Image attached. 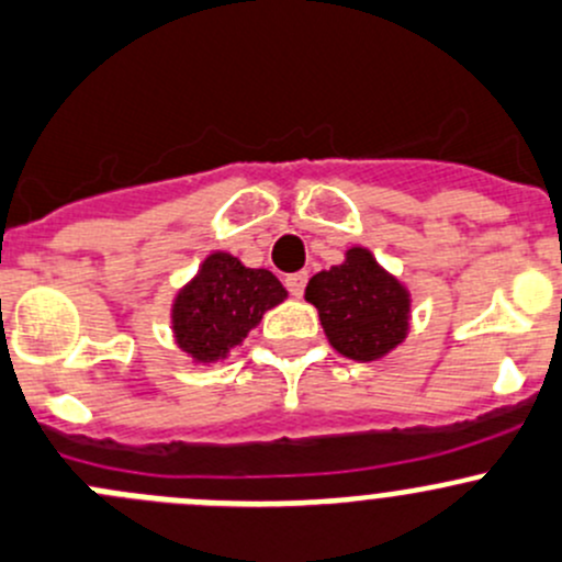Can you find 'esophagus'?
Here are the masks:
<instances>
[{
  "label": "esophagus",
  "instance_id": "obj_1",
  "mask_svg": "<svg viewBox=\"0 0 562 562\" xmlns=\"http://www.w3.org/2000/svg\"><path fill=\"white\" fill-rule=\"evenodd\" d=\"M305 283H308V273L286 276V289L294 294V297H300V294L305 292Z\"/></svg>",
  "mask_w": 562,
  "mask_h": 562
}]
</instances>
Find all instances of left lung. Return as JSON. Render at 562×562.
<instances>
[{
    "instance_id": "8db88e82",
    "label": "left lung",
    "mask_w": 562,
    "mask_h": 562,
    "mask_svg": "<svg viewBox=\"0 0 562 562\" xmlns=\"http://www.w3.org/2000/svg\"><path fill=\"white\" fill-rule=\"evenodd\" d=\"M305 300L316 305L327 341L344 358L380 360L407 338V286L380 268L369 248H349L341 265L316 273Z\"/></svg>"
}]
</instances>
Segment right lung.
Wrapping results in <instances>:
<instances>
[{"instance_id": "add662e5", "label": "right lung", "mask_w": 562, "mask_h": 562, "mask_svg": "<svg viewBox=\"0 0 562 562\" xmlns=\"http://www.w3.org/2000/svg\"><path fill=\"white\" fill-rule=\"evenodd\" d=\"M286 300V289L270 270L246 268L226 251H213L193 281L171 303L177 347L193 363H215L259 325L265 311Z\"/></svg>"}]
</instances>
